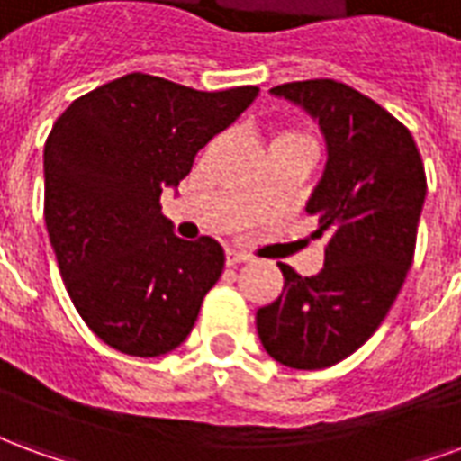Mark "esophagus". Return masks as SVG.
<instances>
[{
    "instance_id": "1",
    "label": "esophagus",
    "mask_w": 461,
    "mask_h": 461,
    "mask_svg": "<svg viewBox=\"0 0 461 461\" xmlns=\"http://www.w3.org/2000/svg\"><path fill=\"white\" fill-rule=\"evenodd\" d=\"M244 261H249L247 254H241V251H234V249L227 251V264H230V267H237V264H244Z\"/></svg>"
}]
</instances>
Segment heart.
<instances>
[{
    "instance_id": "heart-1",
    "label": "heart",
    "mask_w": 461,
    "mask_h": 461,
    "mask_svg": "<svg viewBox=\"0 0 461 461\" xmlns=\"http://www.w3.org/2000/svg\"><path fill=\"white\" fill-rule=\"evenodd\" d=\"M284 135H296V132H284ZM296 138H301V135H296Z\"/></svg>"
}]
</instances>
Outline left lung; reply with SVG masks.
<instances>
[{"mask_svg": "<svg viewBox=\"0 0 461 461\" xmlns=\"http://www.w3.org/2000/svg\"><path fill=\"white\" fill-rule=\"evenodd\" d=\"M319 122L326 167L306 212L326 240L316 276L281 264L284 291L257 311L264 350L296 370H319L356 353L402 289L412 264L427 180L412 135L367 95L330 78L271 88Z\"/></svg>", "mask_w": 461, "mask_h": 461, "instance_id": "obj_1", "label": "left lung"}]
</instances>
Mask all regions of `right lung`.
I'll use <instances>...</instances> for the list:
<instances>
[{"mask_svg": "<svg viewBox=\"0 0 461 461\" xmlns=\"http://www.w3.org/2000/svg\"><path fill=\"white\" fill-rule=\"evenodd\" d=\"M257 95L128 74L76 98L49 132L44 220L61 279L86 326L125 356L175 350L221 276L220 241L180 240L160 194Z\"/></svg>", "mask_w": 461, "mask_h": 461, "instance_id": "1", "label": "right lung"}]
</instances>
